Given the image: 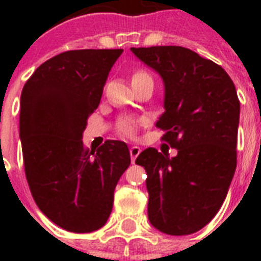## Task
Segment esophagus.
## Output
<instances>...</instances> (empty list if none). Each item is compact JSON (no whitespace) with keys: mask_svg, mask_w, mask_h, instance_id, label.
<instances>
[{"mask_svg":"<svg viewBox=\"0 0 261 261\" xmlns=\"http://www.w3.org/2000/svg\"><path fill=\"white\" fill-rule=\"evenodd\" d=\"M139 153H141V147L139 146L130 147V155H131V161H133V163H135V160H137V157L139 155Z\"/></svg>","mask_w":261,"mask_h":261,"instance_id":"obj_1","label":"esophagus"}]
</instances>
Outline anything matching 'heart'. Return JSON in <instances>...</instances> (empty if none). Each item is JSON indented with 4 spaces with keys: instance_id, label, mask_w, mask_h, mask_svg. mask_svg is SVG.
<instances>
[{
    "instance_id": "b5f03b06",
    "label": "heart",
    "mask_w": 261,
    "mask_h": 261,
    "mask_svg": "<svg viewBox=\"0 0 261 261\" xmlns=\"http://www.w3.org/2000/svg\"><path fill=\"white\" fill-rule=\"evenodd\" d=\"M145 77H149L145 71H137V73H134V75H133L131 81H137V80L145 79ZM118 131L122 135H124V137H130V138H133V137H135V134H137V122L131 118L119 119Z\"/></svg>"
}]
</instances>
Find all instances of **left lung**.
Returning a JSON list of instances; mask_svg holds the SVG:
<instances>
[{
  "label": "left lung",
  "mask_w": 261,
  "mask_h": 261,
  "mask_svg": "<svg viewBox=\"0 0 261 261\" xmlns=\"http://www.w3.org/2000/svg\"><path fill=\"white\" fill-rule=\"evenodd\" d=\"M164 80L165 112L157 127L177 150L149 147L135 160L146 171L147 215L157 230L187 236L222 206L237 167L240 100L222 67L180 46L131 47Z\"/></svg>",
  "instance_id": "8db88e82"
}]
</instances>
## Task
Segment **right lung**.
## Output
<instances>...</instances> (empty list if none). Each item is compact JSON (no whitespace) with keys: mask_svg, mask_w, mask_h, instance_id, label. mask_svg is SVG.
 <instances>
[{"mask_svg":"<svg viewBox=\"0 0 261 261\" xmlns=\"http://www.w3.org/2000/svg\"><path fill=\"white\" fill-rule=\"evenodd\" d=\"M119 50H71L42 63L25 83L20 101L24 171L38 207L73 233L104 226L114 191L130 165L122 141L97 150L83 142L88 118L100 104Z\"/></svg>","mask_w":261,"mask_h":261,"instance_id":"add662e5","label":"right lung"}]
</instances>
